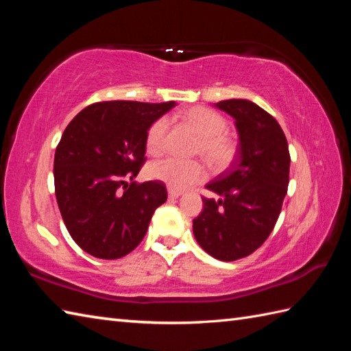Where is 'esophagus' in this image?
Returning a JSON list of instances; mask_svg holds the SVG:
<instances>
[{
    "mask_svg": "<svg viewBox=\"0 0 351 351\" xmlns=\"http://www.w3.org/2000/svg\"><path fill=\"white\" fill-rule=\"evenodd\" d=\"M182 195V191H180V190H169V197H171V199H176V197H180Z\"/></svg>",
    "mask_w": 351,
    "mask_h": 351,
    "instance_id": "34e87169",
    "label": "esophagus"
}]
</instances>
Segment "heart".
Listing matches in <instances>:
<instances>
[{
  "label": "heart",
  "instance_id": "obj_1",
  "mask_svg": "<svg viewBox=\"0 0 351 351\" xmlns=\"http://www.w3.org/2000/svg\"><path fill=\"white\" fill-rule=\"evenodd\" d=\"M184 121L197 132L199 143L196 154L202 155L210 166L221 171L234 162L237 156V143L228 136V121L217 111L195 107L184 113ZM169 122L160 117L149 126L146 132V147L149 154L158 155L166 145ZM147 175L155 181L166 184L171 190H184L205 180L206 171L202 162L182 161L176 158H162L154 161L147 167Z\"/></svg>",
  "mask_w": 351,
  "mask_h": 351
}]
</instances>
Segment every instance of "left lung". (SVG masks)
Here are the masks:
<instances>
[{"mask_svg":"<svg viewBox=\"0 0 351 351\" xmlns=\"http://www.w3.org/2000/svg\"><path fill=\"white\" fill-rule=\"evenodd\" d=\"M235 119L240 146L237 160L206 185L220 199L204 200L193 220L200 247L215 259L249 256L271 234L288 191V141L278 121L247 99L215 104Z\"/></svg>","mask_w":351,"mask_h":351,"instance_id":"left-lung-1","label":"left lung"}]
</instances>
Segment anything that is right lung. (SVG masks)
I'll return each instance as SVG.
<instances>
[{
    "instance_id": "right-lung-1",
    "label": "right lung",
    "mask_w": 351,
    "mask_h": 351,
    "mask_svg": "<svg viewBox=\"0 0 351 351\" xmlns=\"http://www.w3.org/2000/svg\"><path fill=\"white\" fill-rule=\"evenodd\" d=\"M173 101H102L66 126L54 156L58 208L72 240L88 255L119 259L143 240L167 200L160 181L131 182L146 161V132Z\"/></svg>"
}]
</instances>
